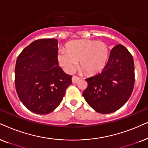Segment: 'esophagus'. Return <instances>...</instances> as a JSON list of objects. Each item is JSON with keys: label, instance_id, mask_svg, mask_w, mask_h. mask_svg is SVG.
Listing matches in <instances>:
<instances>
[{"label": "esophagus", "instance_id": "esophagus-1", "mask_svg": "<svg viewBox=\"0 0 148 148\" xmlns=\"http://www.w3.org/2000/svg\"><path fill=\"white\" fill-rule=\"evenodd\" d=\"M80 80V78L76 76H73L72 78V83H77L78 80Z\"/></svg>", "mask_w": 148, "mask_h": 148}]
</instances>
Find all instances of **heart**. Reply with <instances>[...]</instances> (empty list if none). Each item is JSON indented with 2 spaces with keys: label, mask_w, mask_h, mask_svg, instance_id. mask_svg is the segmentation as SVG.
Here are the masks:
<instances>
[{
  "label": "heart",
  "mask_w": 148,
  "mask_h": 148,
  "mask_svg": "<svg viewBox=\"0 0 148 148\" xmlns=\"http://www.w3.org/2000/svg\"><path fill=\"white\" fill-rule=\"evenodd\" d=\"M108 57L105 43L83 40L70 42L67 51L61 50L58 55L59 64L65 72L71 74L80 63V69L87 75H94L103 70Z\"/></svg>",
  "instance_id": "b5f03b06"
}]
</instances>
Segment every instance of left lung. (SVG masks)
<instances>
[{
  "label": "left lung",
  "mask_w": 148,
  "mask_h": 148,
  "mask_svg": "<svg viewBox=\"0 0 148 148\" xmlns=\"http://www.w3.org/2000/svg\"><path fill=\"white\" fill-rule=\"evenodd\" d=\"M88 86L83 96L96 112L113 113L126 104L134 84L133 57L128 50L117 44L110 52L103 70L86 78Z\"/></svg>",
  "instance_id": "8db88e82"
}]
</instances>
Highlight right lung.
<instances>
[{
  "label": "right lung",
  "instance_id": "obj_1",
  "mask_svg": "<svg viewBox=\"0 0 148 148\" xmlns=\"http://www.w3.org/2000/svg\"><path fill=\"white\" fill-rule=\"evenodd\" d=\"M58 40L42 39L30 44L17 58L15 86L29 111L45 115L60 104L72 76L63 72L57 59Z\"/></svg>",
  "mask_w": 148,
  "mask_h": 148
}]
</instances>
